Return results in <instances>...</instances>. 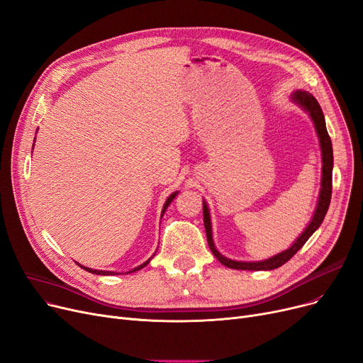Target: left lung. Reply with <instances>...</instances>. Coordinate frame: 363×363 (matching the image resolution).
<instances>
[{
    "label": "left lung",
    "instance_id": "left-lung-1",
    "mask_svg": "<svg viewBox=\"0 0 363 363\" xmlns=\"http://www.w3.org/2000/svg\"><path fill=\"white\" fill-rule=\"evenodd\" d=\"M292 101L301 106L306 113H308L310 118L314 123V129H316L318 138H319V144L322 150V185H320V194L318 200V206L316 211H314V215L310 220V224L307 228L301 233V235L292 243L291 247L286 250L280 252V254L264 259V261H254V262H246V261H234L223 254H219L218 249L215 247L213 239H212V223H211V213L206 201H203V220H204V228H206V238H208V245L212 250V254L218 258V261L228 267V269L234 270H252V272H259V270H274L279 269L285 262H288L296 252L304 246V243L310 239V235L316 231L320 224L323 223L325 215L328 212L329 203H330V194H333V167H334V154H333V143H330V138L326 130V123H325V116L322 113V108L316 98L313 96L311 93L306 90H296L291 94Z\"/></svg>",
    "mask_w": 363,
    "mask_h": 363
}]
</instances>
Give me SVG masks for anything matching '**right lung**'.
<instances>
[{"instance_id": "add662e5", "label": "right lung", "mask_w": 363, "mask_h": 363, "mask_svg": "<svg viewBox=\"0 0 363 363\" xmlns=\"http://www.w3.org/2000/svg\"><path fill=\"white\" fill-rule=\"evenodd\" d=\"M177 194H178V191H175V193H172L169 197H167V200H166V203H164V206H163V211H162V216H163V213L166 212V209H167V206L169 204L173 201V199L177 197ZM152 258V257H151ZM151 258L148 259V261H145L144 264H140V265H138V267H135L133 270H130V272H128V273H135V272H138V270H140V269H144V267L151 261ZM82 267L83 270H86V272H89V273H91V274H101V276H114V274H121V273H117V272H105V270H93V269H89V267H84V265H82V264H78Z\"/></svg>"}]
</instances>
